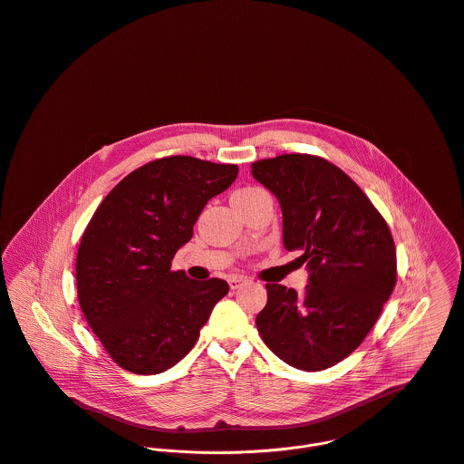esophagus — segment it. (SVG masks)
I'll return each mask as SVG.
<instances>
[{
    "label": "esophagus",
    "mask_w": 464,
    "mask_h": 464,
    "mask_svg": "<svg viewBox=\"0 0 464 464\" xmlns=\"http://www.w3.org/2000/svg\"><path fill=\"white\" fill-rule=\"evenodd\" d=\"M246 281H248V279H246L245 276H230V277H228V285H230L232 290H237V288L243 286Z\"/></svg>",
    "instance_id": "1"
}]
</instances>
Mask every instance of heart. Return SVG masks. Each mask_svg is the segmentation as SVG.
Here are the masks:
<instances>
[{"instance_id":"obj_1","label":"heart","mask_w":464,"mask_h":464,"mask_svg":"<svg viewBox=\"0 0 464 464\" xmlns=\"http://www.w3.org/2000/svg\"><path fill=\"white\" fill-rule=\"evenodd\" d=\"M246 190H252V188H243V190H237V192H246ZM237 192H236V194H237Z\"/></svg>"}]
</instances>
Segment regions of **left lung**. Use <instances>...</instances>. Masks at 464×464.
<instances>
[{
  "label": "left lung",
  "instance_id": "left-lung-1",
  "mask_svg": "<svg viewBox=\"0 0 464 464\" xmlns=\"http://www.w3.org/2000/svg\"><path fill=\"white\" fill-rule=\"evenodd\" d=\"M252 176L276 194L286 250H303V294L266 285L256 324L288 365L322 371L349 356L376 324L396 286V246L363 190L320 156L281 155L252 163Z\"/></svg>",
  "mask_w": 464,
  "mask_h": 464
}]
</instances>
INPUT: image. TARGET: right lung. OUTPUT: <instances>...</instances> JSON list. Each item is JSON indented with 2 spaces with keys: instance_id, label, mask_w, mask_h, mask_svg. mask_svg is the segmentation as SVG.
Segmentation results:
<instances>
[{
  "instance_id": "obj_1",
  "label": "right lung",
  "mask_w": 464,
  "mask_h": 464,
  "mask_svg": "<svg viewBox=\"0 0 464 464\" xmlns=\"http://www.w3.org/2000/svg\"><path fill=\"white\" fill-rule=\"evenodd\" d=\"M237 172L232 163L158 158L117 183L90 219L75 265L79 304L122 369L158 374L176 365L228 294L227 281L188 279L170 261Z\"/></svg>"
}]
</instances>
